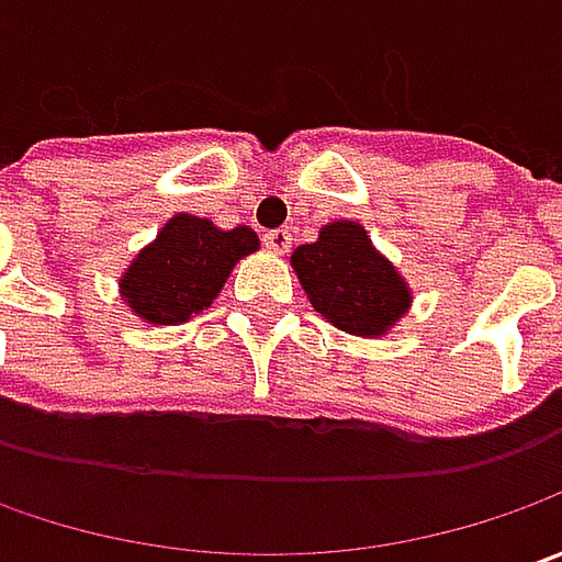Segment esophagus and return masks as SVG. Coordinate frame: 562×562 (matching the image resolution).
Wrapping results in <instances>:
<instances>
[{
    "label": "esophagus",
    "instance_id": "34e87169",
    "mask_svg": "<svg viewBox=\"0 0 562 562\" xmlns=\"http://www.w3.org/2000/svg\"><path fill=\"white\" fill-rule=\"evenodd\" d=\"M262 240H266V247H269L271 252H288V249H291V244H293V237H291V231H288V227H274V231H269V234H266Z\"/></svg>",
    "mask_w": 562,
    "mask_h": 562
}]
</instances>
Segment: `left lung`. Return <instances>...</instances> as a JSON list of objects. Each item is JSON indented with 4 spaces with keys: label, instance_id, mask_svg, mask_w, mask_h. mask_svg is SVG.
<instances>
[{
    "label": "left lung",
    "instance_id": "left-lung-1",
    "mask_svg": "<svg viewBox=\"0 0 562 562\" xmlns=\"http://www.w3.org/2000/svg\"><path fill=\"white\" fill-rule=\"evenodd\" d=\"M291 266L315 313L347 335H387L413 303L409 284L359 222L325 225L315 244L293 249Z\"/></svg>",
    "mask_w": 562,
    "mask_h": 562
}]
</instances>
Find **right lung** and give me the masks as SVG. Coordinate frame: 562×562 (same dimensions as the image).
I'll return each mask as SVG.
<instances>
[{"instance_id": "add662e5", "label": "right lung", "mask_w": 562, "mask_h": 562, "mask_svg": "<svg viewBox=\"0 0 562 562\" xmlns=\"http://www.w3.org/2000/svg\"><path fill=\"white\" fill-rule=\"evenodd\" d=\"M256 249L259 237L247 225L222 231L181 212L121 274V296L143 322L178 325L212 306L231 269Z\"/></svg>"}]
</instances>
